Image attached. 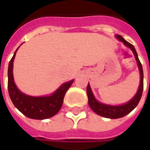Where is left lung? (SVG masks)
I'll list each match as a JSON object with an SVG mask.
<instances>
[{
  "label": "left lung",
  "instance_id": "left-lung-1",
  "mask_svg": "<svg viewBox=\"0 0 150 150\" xmlns=\"http://www.w3.org/2000/svg\"><path fill=\"white\" fill-rule=\"evenodd\" d=\"M115 36L119 41L122 42L127 47L130 48V50L133 53L137 66H138L141 80H140L138 90L137 91L135 96L127 103L121 104V105H110V104H105L99 102L94 96L93 92L91 91V87H90V84L88 83V87H87V94H88V104H89L90 108L92 109L93 112H95L98 115L106 117V118H110V119H117V118H120V117L126 116L127 114L131 112L137 106L139 101L142 98V92H143V78H144L142 63L139 60L138 55H137V53L136 51L135 47L132 46L131 43H129V42H127L126 40L124 39L122 36H120L119 34H116Z\"/></svg>",
  "mask_w": 150,
  "mask_h": 150
}]
</instances>
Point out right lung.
<instances>
[{"instance_id": "add662e5", "label": "right lung", "mask_w": 150, "mask_h": 150, "mask_svg": "<svg viewBox=\"0 0 150 150\" xmlns=\"http://www.w3.org/2000/svg\"><path fill=\"white\" fill-rule=\"evenodd\" d=\"M18 48L8 63V91L13 104L21 113L31 119L44 120L54 116L62 107L64 96L74 79L62 83L50 96H31L22 93L15 84L13 74V60Z\"/></svg>"}]
</instances>
